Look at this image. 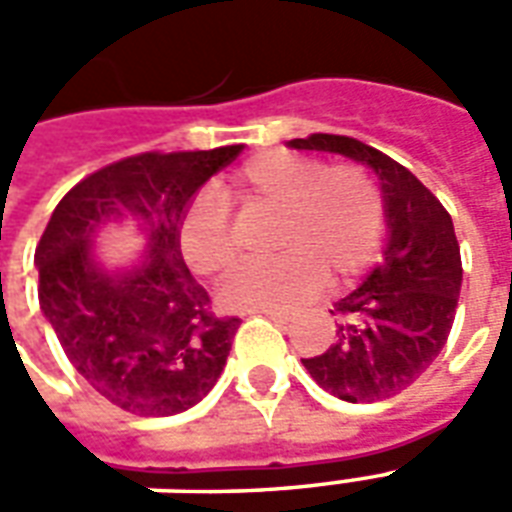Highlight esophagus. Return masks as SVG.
Here are the masks:
<instances>
[{"label":"esophagus","mask_w":512,"mask_h":512,"mask_svg":"<svg viewBox=\"0 0 512 512\" xmlns=\"http://www.w3.org/2000/svg\"><path fill=\"white\" fill-rule=\"evenodd\" d=\"M266 318H271L274 323H288L290 321V312H282V310H263Z\"/></svg>","instance_id":"obj_1"}]
</instances>
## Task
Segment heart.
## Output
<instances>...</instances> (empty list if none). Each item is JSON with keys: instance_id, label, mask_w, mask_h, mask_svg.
I'll return each mask as SVG.
<instances>
[{"instance_id": "b5f03b06", "label": "heart", "mask_w": 512, "mask_h": 512, "mask_svg": "<svg viewBox=\"0 0 512 512\" xmlns=\"http://www.w3.org/2000/svg\"><path fill=\"white\" fill-rule=\"evenodd\" d=\"M233 197L249 216H274L271 263H246L224 279L227 310H288L323 288H343L376 255L384 211L373 180L356 167L268 150L235 172ZM180 252L194 274L219 277L233 266L238 241L219 194L200 191L186 205Z\"/></svg>"}]
</instances>
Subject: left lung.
I'll use <instances>...</instances> for the list:
<instances>
[{
    "instance_id": "obj_1",
    "label": "left lung",
    "mask_w": 512,
    "mask_h": 512,
    "mask_svg": "<svg viewBox=\"0 0 512 512\" xmlns=\"http://www.w3.org/2000/svg\"><path fill=\"white\" fill-rule=\"evenodd\" d=\"M288 147L337 153L378 178L386 222L381 263L334 304L337 343L301 362L340 400H386L414 384L450 337L463 279L450 213L403 164L359 139L312 134Z\"/></svg>"
}]
</instances>
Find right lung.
<instances>
[{"mask_svg": "<svg viewBox=\"0 0 512 512\" xmlns=\"http://www.w3.org/2000/svg\"><path fill=\"white\" fill-rule=\"evenodd\" d=\"M244 147L142 153L98 169L54 208L35 249L40 310L98 395L139 417L197 406L222 376L238 318H216L180 255V219ZM131 221L143 255L109 269L94 238Z\"/></svg>", "mask_w": 512, "mask_h": 512, "instance_id": "add662e5", "label": "right lung"}]
</instances>
